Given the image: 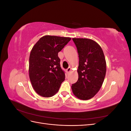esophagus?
Wrapping results in <instances>:
<instances>
[{
  "instance_id": "obj_1",
  "label": "esophagus",
  "mask_w": 131,
  "mask_h": 131,
  "mask_svg": "<svg viewBox=\"0 0 131 131\" xmlns=\"http://www.w3.org/2000/svg\"><path fill=\"white\" fill-rule=\"evenodd\" d=\"M71 69H72V68H71L70 67H69V68H67V69H66L67 73H69L70 72V71H71Z\"/></svg>"
}]
</instances>
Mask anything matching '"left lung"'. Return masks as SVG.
<instances>
[{
	"mask_svg": "<svg viewBox=\"0 0 131 131\" xmlns=\"http://www.w3.org/2000/svg\"><path fill=\"white\" fill-rule=\"evenodd\" d=\"M79 54L78 80L72 84L74 94L88 100L97 94L103 83L106 62L101 47L91 39L73 38Z\"/></svg>",
	"mask_w": 131,
	"mask_h": 131,
	"instance_id": "left-lung-1",
	"label": "left lung"
}]
</instances>
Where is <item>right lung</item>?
Segmentation results:
<instances>
[{
  "mask_svg": "<svg viewBox=\"0 0 131 131\" xmlns=\"http://www.w3.org/2000/svg\"><path fill=\"white\" fill-rule=\"evenodd\" d=\"M71 40L70 38L45 35L31 50L29 61V78L38 94L50 97L59 90L65 79L58 53Z\"/></svg>",
  "mask_w": 131,
  "mask_h": 131,
  "instance_id": "1",
  "label": "right lung"
}]
</instances>
